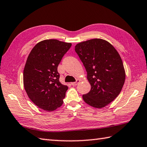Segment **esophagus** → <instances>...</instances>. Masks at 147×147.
<instances>
[{
    "label": "esophagus",
    "mask_w": 147,
    "mask_h": 147,
    "mask_svg": "<svg viewBox=\"0 0 147 147\" xmlns=\"http://www.w3.org/2000/svg\"><path fill=\"white\" fill-rule=\"evenodd\" d=\"M80 80H76V81L75 82H73V83H71V85H73V86H76V85H77L78 84H79L80 83Z\"/></svg>",
    "instance_id": "esophagus-1"
}]
</instances>
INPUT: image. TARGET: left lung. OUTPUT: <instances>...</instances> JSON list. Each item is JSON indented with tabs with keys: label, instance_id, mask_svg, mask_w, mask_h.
Wrapping results in <instances>:
<instances>
[{
	"label": "left lung",
	"instance_id": "obj_1",
	"mask_svg": "<svg viewBox=\"0 0 147 147\" xmlns=\"http://www.w3.org/2000/svg\"><path fill=\"white\" fill-rule=\"evenodd\" d=\"M87 72L90 91L83 95L86 104L102 108L119 94L125 81V71L119 54L110 43L95 38L75 46Z\"/></svg>",
	"mask_w": 147,
	"mask_h": 147
}]
</instances>
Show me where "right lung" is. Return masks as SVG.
Listing matches in <instances>:
<instances>
[{
	"mask_svg": "<svg viewBox=\"0 0 147 147\" xmlns=\"http://www.w3.org/2000/svg\"><path fill=\"white\" fill-rule=\"evenodd\" d=\"M71 43L45 40L34 47L23 71L24 87L30 99L40 109L53 111L63 104L68 89L59 82L58 65Z\"/></svg>",
	"mask_w": 147,
	"mask_h": 147,
	"instance_id": "add662e5",
	"label": "right lung"
}]
</instances>
